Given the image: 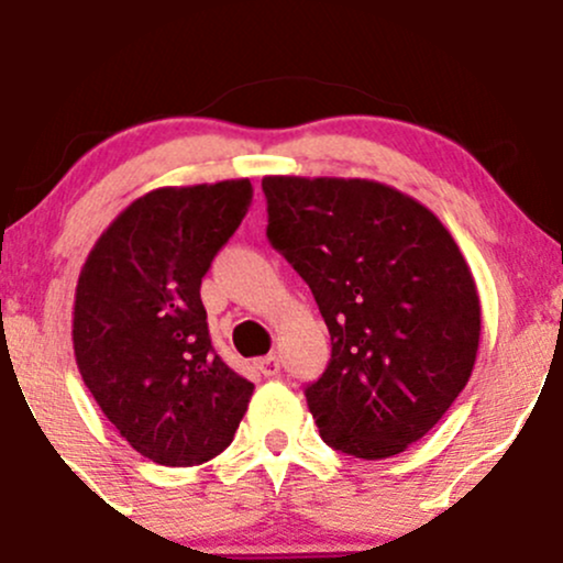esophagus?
<instances>
[{
    "instance_id": "1",
    "label": "esophagus",
    "mask_w": 563,
    "mask_h": 563,
    "mask_svg": "<svg viewBox=\"0 0 563 563\" xmlns=\"http://www.w3.org/2000/svg\"><path fill=\"white\" fill-rule=\"evenodd\" d=\"M256 367H260L264 376H277V373H280V357H277L275 352L267 354V357L256 360Z\"/></svg>"
}]
</instances>
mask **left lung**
Wrapping results in <instances>:
<instances>
[{"label":"left lung","instance_id":"1","mask_svg":"<svg viewBox=\"0 0 563 563\" xmlns=\"http://www.w3.org/2000/svg\"><path fill=\"white\" fill-rule=\"evenodd\" d=\"M267 238L312 288L331 363L307 386L320 437L399 455L466 389L482 333L474 275L439 217L376 179L273 177Z\"/></svg>","mask_w":563,"mask_h":563}]
</instances>
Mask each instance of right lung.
Wrapping results in <instances>:
<instances>
[{"label":"right lung","instance_id":"obj_1","mask_svg":"<svg viewBox=\"0 0 563 563\" xmlns=\"http://www.w3.org/2000/svg\"><path fill=\"white\" fill-rule=\"evenodd\" d=\"M249 179L158 187L97 238L74 301L79 373L119 434L158 466L219 455L254 384L209 339L200 280L251 203Z\"/></svg>","mask_w":563,"mask_h":563}]
</instances>
